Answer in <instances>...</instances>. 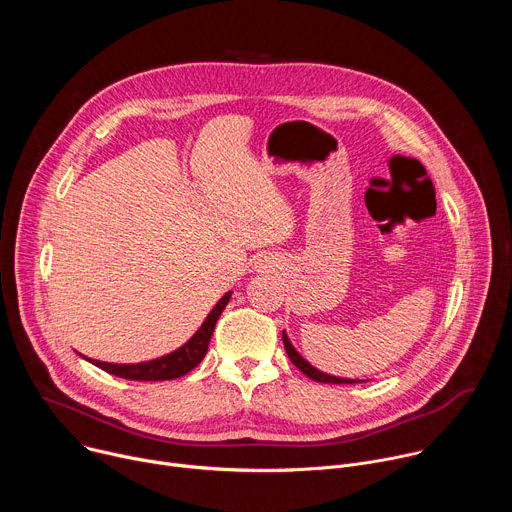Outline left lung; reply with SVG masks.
Wrapping results in <instances>:
<instances>
[{
    "label": "left lung",
    "mask_w": 512,
    "mask_h": 512,
    "mask_svg": "<svg viewBox=\"0 0 512 512\" xmlns=\"http://www.w3.org/2000/svg\"><path fill=\"white\" fill-rule=\"evenodd\" d=\"M281 338H283V346H285V352H287V356H289V360L296 364V367L306 375V377H310L312 381H318V383H332V385H354V383H360V381H354V379H340V377H332V375H326V373H322V371H318V369H314L312 364L302 356V354H298V350L291 346V342H289V338H287V334L283 332L281 334Z\"/></svg>",
    "instance_id": "8db88e82"
}]
</instances>
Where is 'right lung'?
Masks as SVG:
<instances>
[{
	"label": "right lung",
	"instance_id": "1",
	"mask_svg": "<svg viewBox=\"0 0 512 512\" xmlns=\"http://www.w3.org/2000/svg\"><path fill=\"white\" fill-rule=\"evenodd\" d=\"M229 300H231V291H227V294L216 302V306L210 310V314L206 316L202 326L196 330V334L184 346H180L178 350L166 356L137 362V364H113V362H101L91 358L87 360H91L95 367L103 369L105 373L121 379H129V381H172V379L184 377L202 362L208 350V342L212 338L216 320L223 314Z\"/></svg>",
	"mask_w": 512,
	"mask_h": 512
}]
</instances>
